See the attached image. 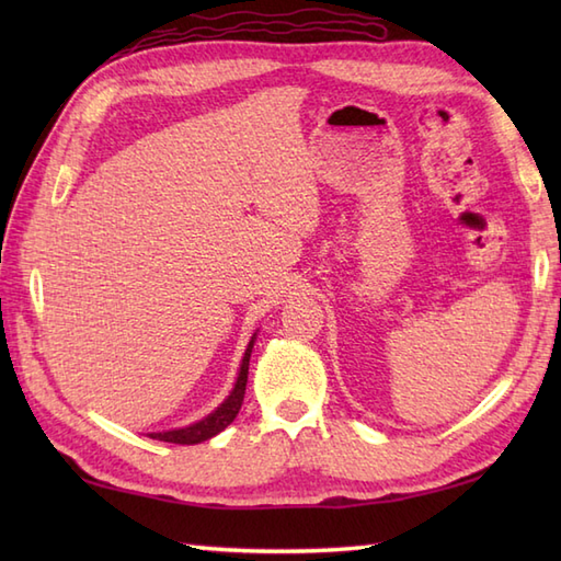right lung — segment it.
<instances>
[{
	"instance_id": "right-lung-1",
	"label": "right lung",
	"mask_w": 561,
	"mask_h": 561,
	"mask_svg": "<svg viewBox=\"0 0 561 561\" xmlns=\"http://www.w3.org/2000/svg\"><path fill=\"white\" fill-rule=\"evenodd\" d=\"M255 337H257V332L248 342L245 354H243V359H241V368H238L233 390L229 392V396H226V400L219 404L217 410H211L207 416H202V420L195 422V424H187V426H181V428H169V432H151L149 438L165 440V444L195 446V444H202V440H207L211 436H217L219 432H224V428L236 420V414H238V410H241V404H243L245 383H248L250 352H253Z\"/></svg>"
}]
</instances>
